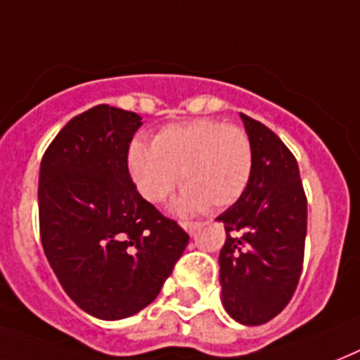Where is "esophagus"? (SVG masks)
Wrapping results in <instances>:
<instances>
[{
	"instance_id": "esophagus-1",
	"label": "esophagus",
	"mask_w": 360,
	"mask_h": 360,
	"mask_svg": "<svg viewBox=\"0 0 360 360\" xmlns=\"http://www.w3.org/2000/svg\"><path fill=\"white\" fill-rule=\"evenodd\" d=\"M183 229H185L190 236H194L195 233L201 229V224L200 221H186V224H183Z\"/></svg>"
}]
</instances>
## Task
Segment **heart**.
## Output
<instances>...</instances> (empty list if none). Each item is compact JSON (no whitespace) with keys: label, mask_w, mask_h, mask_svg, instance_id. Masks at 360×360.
<instances>
[{"label":"heart","mask_w":360,"mask_h":360,"mask_svg":"<svg viewBox=\"0 0 360 360\" xmlns=\"http://www.w3.org/2000/svg\"><path fill=\"white\" fill-rule=\"evenodd\" d=\"M127 168L139 194L151 203L165 200L179 181L185 188L172 209L190 214L205 207H229L244 194L253 150L240 127L194 120L160 129L153 144L134 139L127 150Z\"/></svg>","instance_id":"heart-1"}]
</instances>
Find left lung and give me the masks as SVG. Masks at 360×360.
Returning <instances> with one entry per match:
<instances>
[{"mask_svg":"<svg viewBox=\"0 0 360 360\" xmlns=\"http://www.w3.org/2000/svg\"><path fill=\"white\" fill-rule=\"evenodd\" d=\"M253 150L244 194L216 220L226 226L220 250L221 305L244 326L270 322L290 302L303 264L307 200L300 168L281 139L240 114Z\"/></svg>","mask_w":360,"mask_h":360,"instance_id":"left-lung-1","label":"left lung"}]
</instances>
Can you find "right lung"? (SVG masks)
<instances>
[{
  "label": "right lung",
  "mask_w": 360,
  "mask_h": 360,
  "mask_svg": "<svg viewBox=\"0 0 360 360\" xmlns=\"http://www.w3.org/2000/svg\"><path fill=\"white\" fill-rule=\"evenodd\" d=\"M139 114L98 105L64 125L38 177L40 238L70 300L124 320L159 296L188 235L139 194L127 150Z\"/></svg>",
  "instance_id": "obj_1"
}]
</instances>
